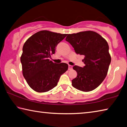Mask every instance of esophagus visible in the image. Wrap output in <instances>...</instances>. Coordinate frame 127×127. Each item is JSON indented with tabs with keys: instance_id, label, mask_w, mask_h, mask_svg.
I'll use <instances>...</instances> for the list:
<instances>
[{
	"instance_id": "34e87169",
	"label": "esophagus",
	"mask_w": 127,
	"mask_h": 127,
	"mask_svg": "<svg viewBox=\"0 0 127 127\" xmlns=\"http://www.w3.org/2000/svg\"><path fill=\"white\" fill-rule=\"evenodd\" d=\"M73 69V66H71V65H68V70H71Z\"/></svg>"
}]
</instances>
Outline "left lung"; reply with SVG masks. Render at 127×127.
Masks as SVG:
<instances>
[{"label":"left lung","mask_w":127,"mask_h":127,"mask_svg":"<svg viewBox=\"0 0 127 127\" xmlns=\"http://www.w3.org/2000/svg\"><path fill=\"white\" fill-rule=\"evenodd\" d=\"M65 40L72 45L76 53L84 56L83 68L73 66L77 76L71 80L72 86L86 92L95 89L107 76L111 62L107 41L91 31L68 34Z\"/></svg>","instance_id":"8db88e82"}]
</instances>
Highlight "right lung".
<instances>
[{
  "label": "right lung",
  "mask_w": 127,
  "mask_h": 127,
  "mask_svg": "<svg viewBox=\"0 0 127 127\" xmlns=\"http://www.w3.org/2000/svg\"><path fill=\"white\" fill-rule=\"evenodd\" d=\"M67 35L41 31L25 41L20 57L23 75L28 84L38 93L50 91L58 84L62 74L68 70L66 63L56 64L49 59L59 42Z\"/></svg>",
  "instance_id": "right-lung-1"
}]
</instances>
